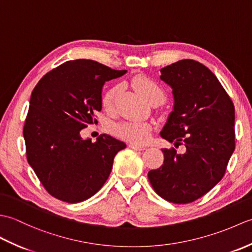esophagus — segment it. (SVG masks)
Segmentation results:
<instances>
[{"mask_svg": "<svg viewBox=\"0 0 252 252\" xmlns=\"http://www.w3.org/2000/svg\"><path fill=\"white\" fill-rule=\"evenodd\" d=\"M130 148L134 149V151H144L145 149V147L144 146H140V145H135V144H130Z\"/></svg>", "mask_w": 252, "mask_h": 252, "instance_id": "34e87169", "label": "esophagus"}]
</instances>
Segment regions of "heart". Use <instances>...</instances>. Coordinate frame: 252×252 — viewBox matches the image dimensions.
<instances>
[{
	"label": "heart",
	"mask_w": 252,
	"mask_h": 252,
	"mask_svg": "<svg viewBox=\"0 0 252 252\" xmlns=\"http://www.w3.org/2000/svg\"><path fill=\"white\" fill-rule=\"evenodd\" d=\"M132 85L138 94H141L148 103H161L164 98V92L162 88L148 78L147 76H136L132 80ZM119 87H112L104 93L101 97V105L105 109L111 110L115 106V101ZM152 125L146 121H121L111 126L112 134L130 142L135 145L145 144L152 134Z\"/></svg>",
	"instance_id": "1"
}]
</instances>
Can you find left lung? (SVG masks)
Listing matches in <instances>:
<instances>
[{
	"mask_svg": "<svg viewBox=\"0 0 252 252\" xmlns=\"http://www.w3.org/2000/svg\"><path fill=\"white\" fill-rule=\"evenodd\" d=\"M160 79L172 88L174 108L160 133L175 148H163V164L148 172L157 194L184 205L199 199L225 174L235 149V108L220 81L205 65L192 60L162 68Z\"/></svg>",
	"mask_w": 252,
	"mask_h": 252,
	"instance_id": "left-lung-1",
	"label": "left lung"
}]
</instances>
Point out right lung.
<instances>
[{
    "mask_svg": "<svg viewBox=\"0 0 252 252\" xmlns=\"http://www.w3.org/2000/svg\"><path fill=\"white\" fill-rule=\"evenodd\" d=\"M126 72L91 60L69 61L32 91L24 125L27 160L53 197L81 202L108 179L115 156L126 145L107 134L95 143L82 140L80 131L97 123L104 83Z\"/></svg>",
    "mask_w": 252,
    "mask_h": 252,
    "instance_id": "1",
    "label": "right lung"
}]
</instances>
